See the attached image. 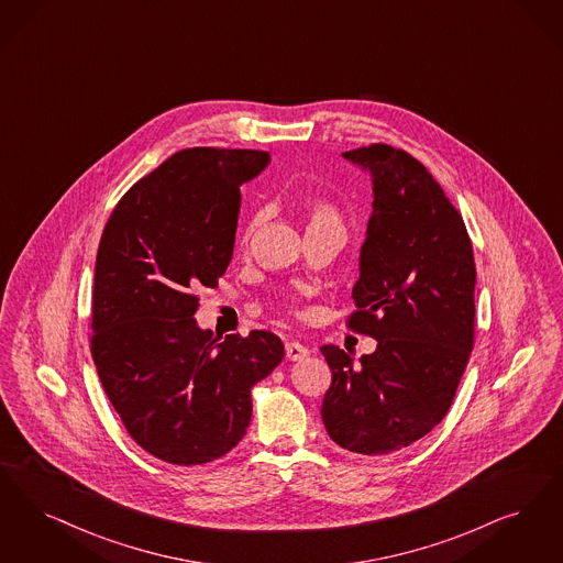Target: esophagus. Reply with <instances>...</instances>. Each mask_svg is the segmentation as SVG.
Instances as JSON below:
<instances>
[{
	"label": "esophagus",
	"mask_w": 563,
	"mask_h": 563,
	"mask_svg": "<svg viewBox=\"0 0 563 563\" xmlns=\"http://www.w3.org/2000/svg\"><path fill=\"white\" fill-rule=\"evenodd\" d=\"M285 352H287V358H289V361H303V358L310 354V350H308L306 345H301L299 341H289V343L285 345Z\"/></svg>",
	"instance_id": "esophagus-1"
}]
</instances>
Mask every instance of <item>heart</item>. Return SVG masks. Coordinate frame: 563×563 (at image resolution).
<instances>
[{"label": "heart", "mask_w": 563, "mask_h": 563, "mask_svg": "<svg viewBox=\"0 0 563 563\" xmlns=\"http://www.w3.org/2000/svg\"><path fill=\"white\" fill-rule=\"evenodd\" d=\"M301 211L308 220V232L310 230H322V228H343L341 224V216H339L338 207L327 199H318V197H308L301 202ZM260 225V216H253L245 225V232L241 236V245L247 247L253 232Z\"/></svg>", "instance_id": "heart-1"}]
</instances>
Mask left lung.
Instances as JSON below:
<instances>
[{
    "label": "left lung",
    "instance_id": "obj_1",
    "mask_svg": "<svg viewBox=\"0 0 563 563\" xmlns=\"http://www.w3.org/2000/svg\"><path fill=\"white\" fill-rule=\"evenodd\" d=\"M373 176V216L352 289L347 327L377 339L358 364L335 345L322 400L331 440L358 454H389L428 435L449 412L475 335L472 239L442 186L389 144L343 153Z\"/></svg>",
    "mask_w": 563,
    "mask_h": 563
}]
</instances>
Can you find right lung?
Instances as JSON below:
<instances>
[{"mask_svg": "<svg viewBox=\"0 0 563 563\" xmlns=\"http://www.w3.org/2000/svg\"><path fill=\"white\" fill-rule=\"evenodd\" d=\"M266 151L186 148L121 197L104 225L91 291V358L128 433L172 465L234 449L251 387L285 356L271 331L213 338L192 318L234 249L241 186Z\"/></svg>", "mask_w": 563, "mask_h": 563, "instance_id": "1", "label": "right lung"}]
</instances>
